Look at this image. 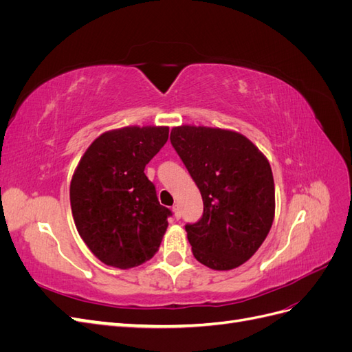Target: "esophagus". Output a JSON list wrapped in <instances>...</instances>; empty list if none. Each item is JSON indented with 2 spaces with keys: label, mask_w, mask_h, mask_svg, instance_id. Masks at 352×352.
Listing matches in <instances>:
<instances>
[{
  "label": "esophagus",
  "mask_w": 352,
  "mask_h": 352,
  "mask_svg": "<svg viewBox=\"0 0 352 352\" xmlns=\"http://www.w3.org/2000/svg\"><path fill=\"white\" fill-rule=\"evenodd\" d=\"M173 214H175V219L179 220L180 216H182V212H180V206L179 204H175L173 206Z\"/></svg>",
  "instance_id": "1"
}]
</instances>
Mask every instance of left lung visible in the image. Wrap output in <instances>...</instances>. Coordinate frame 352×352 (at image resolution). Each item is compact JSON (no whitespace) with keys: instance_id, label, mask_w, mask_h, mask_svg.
<instances>
[{"instance_id":"1","label":"left lung","mask_w":352,"mask_h":352,"mask_svg":"<svg viewBox=\"0 0 352 352\" xmlns=\"http://www.w3.org/2000/svg\"><path fill=\"white\" fill-rule=\"evenodd\" d=\"M170 141L204 202L202 217L185 226L194 257L212 270L239 267L273 225L269 160L247 136L220 127L176 126Z\"/></svg>"}]
</instances>
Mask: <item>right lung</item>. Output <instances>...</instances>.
<instances>
[{
  "label": "right lung",
  "instance_id": "obj_1",
  "mask_svg": "<svg viewBox=\"0 0 352 352\" xmlns=\"http://www.w3.org/2000/svg\"><path fill=\"white\" fill-rule=\"evenodd\" d=\"M168 138L167 126H126L101 133L70 182L74 225L91 252L116 269L151 260L168 226L144 170Z\"/></svg>",
  "mask_w": 352,
  "mask_h": 352
}]
</instances>
